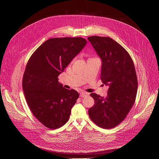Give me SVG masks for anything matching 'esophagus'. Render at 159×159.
<instances>
[{"mask_svg":"<svg viewBox=\"0 0 159 159\" xmlns=\"http://www.w3.org/2000/svg\"><path fill=\"white\" fill-rule=\"evenodd\" d=\"M88 95H89V94H88V93H84V92H82V93L80 94V97H82V98L85 97V96H88Z\"/></svg>","mask_w":159,"mask_h":159,"instance_id":"obj_1","label":"esophagus"}]
</instances>
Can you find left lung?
<instances>
[{
    "label": "left lung",
    "instance_id": "obj_1",
    "mask_svg": "<svg viewBox=\"0 0 159 159\" xmlns=\"http://www.w3.org/2000/svg\"><path fill=\"white\" fill-rule=\"evenodd\" d=\"M101 58V79L109 87L105 98L90 94L94 105L89 115L98 126L104 129L115 128L126 117L133 107L138 89V80L133 61L127 51L109 37H88Z\"/></svg>",
    "mask_w": 159,
    "mask_h": 159
}]
</instances>
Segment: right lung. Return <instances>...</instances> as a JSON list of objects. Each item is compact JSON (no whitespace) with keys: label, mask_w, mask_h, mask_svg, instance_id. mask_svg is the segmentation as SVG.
Instances as JSON below:
<instances>
[{"label":"right lung","mask_w":159,"mask_h":159,"mask_svg":"<svg viewBox=\"0 0 159 159\" xmlns=\"http://www.w3.org/2000/svg\"><path fill=\"white\" fill-rule=\"evenodd\" d=\"M81 37L55 38L44 41L29 59L22 89L34 116L44 126L57 129L69 120L79 94L64 88L58 75L84 48Z\"/></svg>","instance_id":"right-lung-1"}]
</instances>
